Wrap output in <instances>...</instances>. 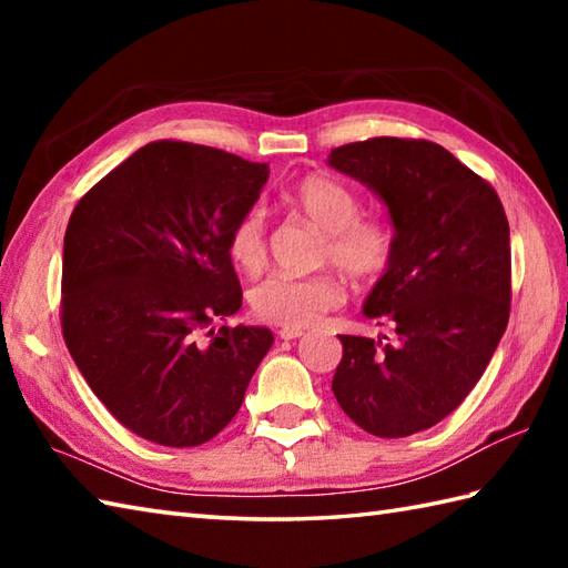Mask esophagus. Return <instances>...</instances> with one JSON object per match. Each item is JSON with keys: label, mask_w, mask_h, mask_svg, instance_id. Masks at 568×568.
Instances as JSON below:
<instances>
[{"label": "esophagus", "mask_w": 568, "mask_h": 568, "mask_svg": "<svg viewBox=\"0 0 568 568\" xmlns=\"http://www.w3.org/2000/svg\"><path fill=\"white\" fill-rule=\"evenodd\" d=\"M303 334H305V332L297 329V327H283V329H277V336H281V339H285V342L297 339V336H303Z\"/></svg>", "instance_id": "34e87169"}]
</instances>
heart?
<instances>
[{
  "label": "heart",
  "instance_id": "b5f03b06",
  "mask_svg": "<svg viewBox=\"0 0 568 568\" xmlns=\"http://www.w3.org/2000/svg\"><path fill=\"white\" fill-rule=\"evenodd\" d=\"M291 200L324 232L322 261L334 263L356 283H376L395 256L393 226L378 216H364V202L352 187L329 175H307L293 187ZM226 253L239 271L256 275L268 263V224L261 204L236 216L226 234ZM344 287L332 273L315 277L271 275L248 293L251 312L275 327H307L324 312L339 307Z\"/></svg>",
  "mask_w": 568,
  "mask_h": 568
}]
</instances>
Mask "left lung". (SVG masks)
Instances as JSON below:
<instances>
[{
    "label": "left lung",
    "mask_w": 568,
    "mask_h": 568,
    "mask_svg": "<svg viewBox=\"0 0 568 568\" xmlns=\"http://www.w3.org/2000/svg\"><path fill=\"white\" fill-rule=\"evenodd\" d=\"M329 165L385 202L395 256L364 315L393 339L342 334L332 390L361 429H429L484 376L510 317V226L498 192L439 143L378 136L332 149Z\"/></svg>",
    "instance_id": "left-lung-1"
}]
</instances>
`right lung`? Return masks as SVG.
Masks as SVG:
<instances>
[{"label":"right lung","mask_w":568,"mask_h":568,"mask_svg":"<svg viewBox=\"0 0 568 568\" xmlns=\"http://www.w3.org/2000/svg\"><path fill=\"white\" fill-rule=\"evenodd\" d=\"M268 173V163L220 149L153 141L70 214L60 300L68 352L102 405L143 439L216 437L268 354L271 329H212L241 307L226 234Z\"/></svg>","instance_id":"obj_1"}]
</instances>
